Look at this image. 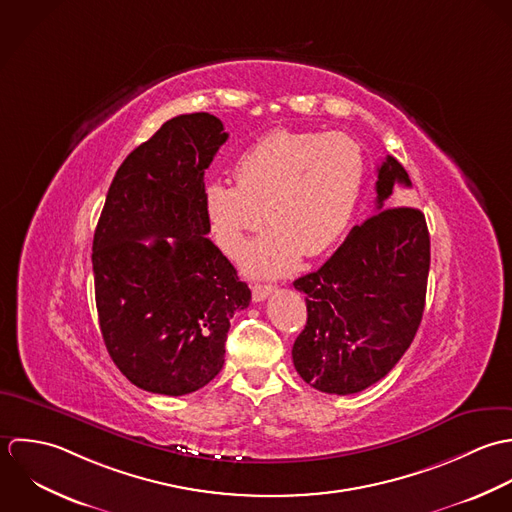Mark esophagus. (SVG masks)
Here are the masks:
<instances>
[{"instance_id":"1","label":"esophagus","mask_w":512,"mask_h":512,"mask_svg":"<svg viewBox=\"0 0 512 512\" xmlns=\"http://www.w3.org/2000/svg\"><path fill=\"white\" fill-rule=\"evenodd\" d=\"M251 291H253V301H255V303H261V301H265L271 293H275V287H273V285H253Z\"/></svg>"}]
</instances>
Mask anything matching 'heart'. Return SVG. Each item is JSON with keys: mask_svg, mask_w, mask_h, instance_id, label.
<instances>
[{"mask_svg": "<svg viewBox=\"0 0 512 512\" xmlns=\"http://www.w3.org/2000/svg\"><path fill=\"white\" fill-rule=\"evenodd\" d=\"M237 184L207 182L205 211L219 247L237 257L249 235L269 229L243 257L251 275L277 277L330 251L348 231L360 204L366 162L346 134L275 130L243 150Z\"/></svg>", "mask_w": 512, "mask_h": 512, "instance_id": "obj_1", "label": "heart"}]
</instances>
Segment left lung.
Wrapping results in <instances>:
<instances>
[{"mask_svg":"<svg viewBox=\"0 0 512 512\" xmlns=\"http://www.w3.org/2000/svg\"><path fill=\"white\" fill-rule=\"evenodd\" d=\"M408 172L388 156L378 166L376 213L352 227L314 273L295 281L307 324L293 344L301 378L326 394H358L382 380L408 350L425 307L429 231L409 205L390 207Z\"/></svg>","mask_w":512,"mask_h":512,"instance_id":"1","label":"left lung"}]
</instances>
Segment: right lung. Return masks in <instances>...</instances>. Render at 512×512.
<instances>
[{"label":"right lung","instance_id":"right-lung-1","mask_svg":"<svg viewBox=\"0 0 512 512\" xmlns=\"http://www.w3.org/2000/svg\"><path fill=\"white\" fill-rule=\"evenodd\" d=\"M227 136L207 112L164 122L116 170L97 223L104 344L116 368L152 394L184 396L209 384L225 362L231 316L251 301L207 237L204 174Z\"/></svg>","mask_w":512,"mask_h":512}]
</instances>
